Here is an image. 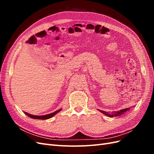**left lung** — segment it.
<instances>
[{
  "mask_svg": "<svg viewBox=\"0 0 154 154\" xmlns=\"http://www.w3.org/2000/svg\"><path fill=\"white\" fill-rule=\"evenodd\" d=\"M130 110V108L124 109H122V110H120L119 111L115 112L113 113L112 114H109V113H107V112H105V111H103V110H99V111H100L101 113L104 114L105 115H106V116H109V117L112 118V117H114V116H118L122 115V114H123V113L126 112H127V110Z\"/></svg>",
  "mask_w": 154,
  "mask_h": 154,
  "instance_id": "1",
  "label": "left lung"
}]
</instances>
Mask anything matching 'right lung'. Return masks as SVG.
I'll list each match as a JSON object with an SVG mask.
<instances>
[{"instance_id":"add662e5","label":"right lung","mask_w":154,"mask_h":154,"mask_svg":"<svg viewBox=\"0 0 154 154\" xmlns=\"http://www.w3.org/2000/svg\"><path fill=\"white\" fill-rule=\"evenodd\" d=\"M62 110L61 109H59L57 111H55L54 112H53V113H51V114H46V115H44V116H35V115H32V114H28L27 112H24L27 116H29V117L32 118V119H49L51 118H52L53 116H54L55 114H57L58 112H59Z\"/></svg>"}]
</instances>
